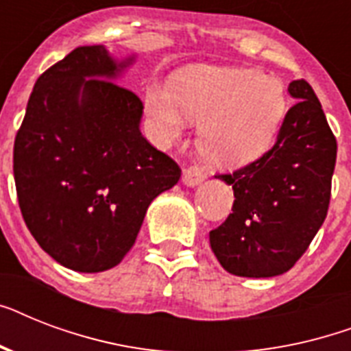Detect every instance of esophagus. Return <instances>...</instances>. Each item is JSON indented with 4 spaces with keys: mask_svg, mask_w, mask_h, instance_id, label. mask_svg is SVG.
<instances>
[{
    "mask_svg": "<svg viewBox=\"0 0 351 351\" xmlns=\"http://www.w3.org/2000/svg\"><path fill=\"white\" fill-rule=\"evenodd\" d=\"M206 173H204V169H200V167H187L186 171H184V176H182V182L186 184V186L189 187H195L198 186V184H202L204 180H206Z\"/></svg>",
    "mask_w": 351,
    "mask_h": 351,
    "instance_id": "34e87169",
    "label": "esophagus"
}]
</instances>
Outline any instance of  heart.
Segmentation results:
<instances>
[{"mask_svg":"<svg viewBox=\"0 0 351 351\" xmlns=\"http://www.w3.org/2000/svg\"><path fill=\"white\" fill-rule=\"evenodd\" d=\"M143 101L165 142L178 140L187 121L202 123L198 149L220 169H237L261 158L286 114L282 84L253 69H182L173 76L171 89L151 85Z\"/></svg>","mask_w":351,"mask_h":351,"instance_id":"1","label":"heart"}]
</instances>
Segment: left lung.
<instances>
[{
	"label": "left lung",
	"instance_id": "8db88e82",
	"mask_svg": "<svg viewBox=\"0 0 351 351\" xmlns=\"http://www.w3.org/2000/svg\"><path fill=\"white\" fill-rule=\"evenodd\" d=\"M297 100L277 142L258 160L220 178L233 186V213L209 244L226 271L267 278L295 266L326 219L337 140L306 80L288 87Z\"/></svg>",
	"mask_w": 351,
	"mask_h": 351
}]
</instances>
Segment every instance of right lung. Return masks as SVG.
<instances>
[{
  "mask_svg": "<svg viewBox=\"0 0 351 351\" xmlns=\"http://www.w3.org/2000/svg\"><path fill=\"white\" fill-rule=\"evenodd\" d=\"M134 56L74 49L36 82L14 142L23 220L62 266L98 273L120 264L149 204L180 180L175 160L140 132L143 104L114 84Z\"/></svg>",
  "mask_w": 351,
  "mask_h": 351,
  "instance_id": "add662e5",
  "label": "right lung"
}]
</instances>
